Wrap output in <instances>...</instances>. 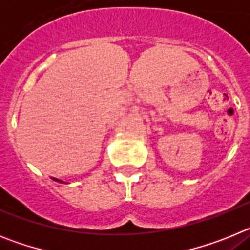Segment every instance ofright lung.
<instances>
[{
	"label": "right lung",
	"instance_id": "add662e5",
	"mask_svg": "<svg viewBox=\"0 0 250 250\" xmlns=\"http://www.w3.org/2000/svg\"><path fill=\"white\" fill-rule=\"evenodd\" d=\"M55 180H56V182H60V183H61V180H59V179H55Z\"/></svg>",
	"mask_w": 250,
	"mask_h": 250
}]
</instances>
